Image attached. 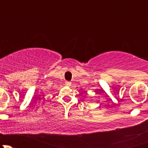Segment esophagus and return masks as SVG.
I'll return each mask as SVG.
<instances>
[{"mask_svg": "<svg viewBox=\"0 0 148 148\" xmlns=\"http://www.w3.org/2000/svg\"><path fill=\"white\" fill-rule=\"evenodd\" d=\"M71 83L70 82H65V85L67 86H71Z\"/></svg>", "mask_w": 148, "mask_h": 148, "instance_id": "1", "label": "esophagus"}]
</instances>
